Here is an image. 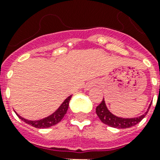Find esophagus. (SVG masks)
Wrapping results in <instances>:
<instances>
[{"instance_id": "1", "label": "esophagus", "mask_w": 160, "mask_h": 160, "mask_svg": "<svg viewBox=\"0 0 160 160\" xmlns=\"http://www.w3.org/2000/svg\"><path fill=\"white\" fill-rule=\"evenodd\" d=\"M95 85V82H89V83H87V84H86V85H85V90H90V89H91V88H92V87H94Z\"/></svg>"}]
</instances>
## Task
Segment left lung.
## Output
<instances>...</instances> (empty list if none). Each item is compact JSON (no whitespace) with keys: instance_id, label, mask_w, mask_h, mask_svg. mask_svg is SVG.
<instances>
[{"instance_id":"1","label":"left lung","mask_w":160,"mask_h":160,"mask_svg":"<svg viewBox=\"0 0 160 160\" xmlns=\"http://www.w3.org/2000/svg\"><path fill=\"white\" fill-rule=\"evenodd\" d=\"M150 106H151V103L149 108L147 109V111L140 116L134 117V118H123V117L116 116L114 114H112L107 108L105 99H103L102 102L96 107V114L104 124L113 128H117V129H126V128L134 126L141 121L148 113Z\"/></svg>"}]
</instances>
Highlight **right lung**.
Segmentation results:
<instances>
[{"mask_svg":"<svg viewBox=\"0 0 160 160\" xmlns=\"http://www.w3.org/2000/svg\"><path fill=\"white\" fill-rule=\"evenodd\" d=\"M72 97V95L68 96L66 99H65L64 101L62 102V104L60 105V107L58 108L56 110H55L54 113H52L51 114H50L49 116L45 117L43 119H38V120H29V119H26L23 117L20 116L17 113V116L23 120L24 122H26V124H30L31 126L36 127V128H38V129H45V128H49V127H51L55 125V124H58L59 122L63 119V117L65 116V114H66L67 112L68 107H69V103H70V100Z\"/></svg>","mask_w":160,"mask_h":160,"instance_id":"add662e5","label":"right lung"}]
</instances>
